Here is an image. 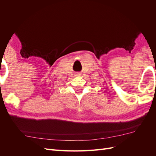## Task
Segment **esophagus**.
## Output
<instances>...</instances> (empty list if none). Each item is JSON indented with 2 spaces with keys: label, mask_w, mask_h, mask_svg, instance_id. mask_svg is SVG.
Returning a JSON list of instances; mask_svg holds the SVG:
<instances>
[{
  "label": "esophagus",
  "mask_w": 156,
  "mask_h": 156,
  "mask_svg": "<svg viewBox=\"0 0 156 156\" xmlns=\"http://www.w3.org/2000/svg\"><path fill=\"white\" fill-rule=\"evenodd\" d=\"M78 75H80V74H79V73H78Z\"/></svg>",
  "instance_id": "obj_1"
}]
</instances>
